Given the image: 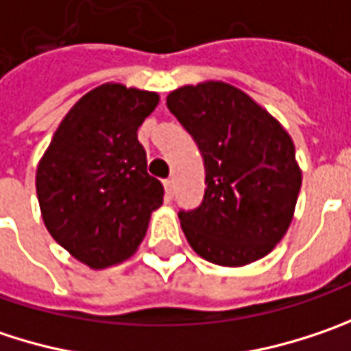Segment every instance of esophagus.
Returning a JSON list of instances; mask_svg holds the SVG:
<instances>
[{"label":"esophagus","instance_id":"esophagus-1","mask_svg":"<svg viewBox=\"0 0 351 351\" xmlns=\"http://www.w3.org/2000/svg\"><path fill=\"white\" fill-rule=\"evenodd\" d=\"M163 188H165V197L169 199L173 195V180H165L163 182Z\"/></svg>","mask_w":351,"mask_h":351}]
</instances>
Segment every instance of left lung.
Masks as SVG:
<instances>
[{
	"instance_id": "left-lung-1",
	"label": "left lung",
	"mask_w": 351,
	"mask_h": 351,
	"mask_svg": "<svg viewBox=\"0 0 351 351\" xmlns=\"http://www.w3.org/2000/svg\"><path fill=\"white\" fill-rule=\"evenodd\" d=\"M167 108L197 143L206 167L199 208L178 213L193 252L228 267L267 256L286 236L302 188L288 132L223 82L173 89Z\"/></svg>"
}]
</instances>
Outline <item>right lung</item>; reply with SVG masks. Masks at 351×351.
<instances>
[{"mask_svg":"<svg viewBox=\"0 0 351 351\" xmlns=\"http://www.w3.org/2000/svg\"><path fill=\"white\" fill-rule=\"evenodd\" d=\"M156 91L104 84L63 117L38 163L36 189L51 238L91 269L128 260L163 202L147 173L138 128L156 110Z\"/></svg>","mask_w":351,"mask_h":351,"instance_id":"obj_1","label":"right lung"}]
</instances>
